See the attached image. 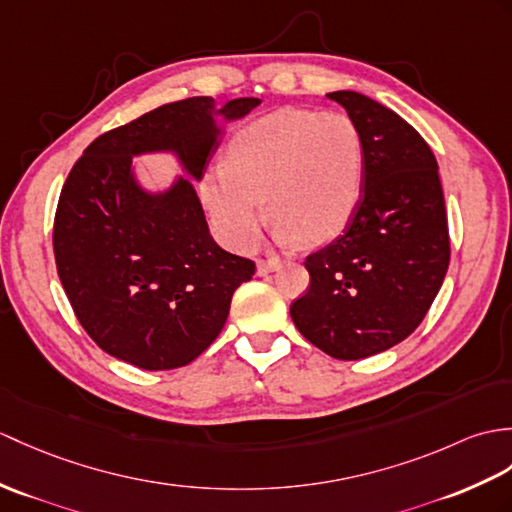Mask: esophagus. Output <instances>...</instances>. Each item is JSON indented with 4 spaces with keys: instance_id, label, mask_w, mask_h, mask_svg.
Returning a JSON list of instances; mask_svg holds the SVG:
<instances>
[{
    "instance_id": "34e87169",
    "label": "esophagus",
    "mask_w": 512,
    "mask_h": 512,
    "mask_svg": "<svg viewBox=\"0 0 512 512\" xmlns=\"http://www.w3.org/2000/svg\"><path fill=\"white\" fill-rule=\"evenodd\" d=\"M279 266H281V261H279V259H275V257H270V259H259V261H257V275H259V277H264V275H268V272L277 270Z\"/></svg>"
}]
</instances>
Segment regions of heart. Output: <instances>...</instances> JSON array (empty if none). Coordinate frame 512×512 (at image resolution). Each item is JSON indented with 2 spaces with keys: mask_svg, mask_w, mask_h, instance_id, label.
<instances>
[{
  "mask_svg": "<svg viewBox=\"0 0 512 512\" xmlns=\"http://www.w3.org/2000/svg\"><path fill=\"white\" fill-rule=\"evenodd\" d=\"M362 189L364 144L349 115L279 109L233 135L224 165L202 176L200 196L220 240L248 251L265 204L281 242L325 244L347 229Z\"/></svg>",
  "mask_w": 512,
  "mask_h": 512,
  "instance_id": "1",
  "label": "heart"
}]
</instances>
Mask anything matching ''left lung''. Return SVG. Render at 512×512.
I'll return each mask as SVG.
<instances>
[{
	"instance_id": "obj_1",
	"label": "left lung",
	"mask_w": 512,
	"mask_h": 512,
	"mask_svg": "<svg viewBox=\"0 0 512 512\" xmlns=\"http://www.w3.org/2000/svg\"><path fill=\"white\" fill-rule=\"evenodd\" d=\"M364 144V189L342 235L307 255L310 290L296 329L336 360H362L421 325L449 266V229L434 152L395 111L358 91L327 93Z\"/></svg>"
}]
</instances>
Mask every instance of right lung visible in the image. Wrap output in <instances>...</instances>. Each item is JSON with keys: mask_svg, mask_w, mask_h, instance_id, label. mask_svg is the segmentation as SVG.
Segmentation results:
<instances>
[{"mask_svg": "<svg viewBox=\"0 0 512 512\" xmlns=\"http://www.w3.org/2000/svg\"><path fill=\"white\" fill-rule=\"evenodd\" d=\"M259 102L163 104L91 141L71 168L54 218L56 270L80 325L113 358L144 371L196 360L227 323L233 292L255 275V261L213 242L189 178L146 192L133 157L174 152L200 181L220 146L216 117L240 120Z\"/></svg>", "mask_w": 512, "mask_h": 512, "instance_id": "add662e5", "label": "right lung"}]
</instances>
